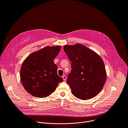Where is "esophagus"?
Returning <instances> with one entry per match:
<instances>
[{
  "label": "esophagus",
  "instance_id": "34e87169",
  "mask_svg": "<svg viewBox=\"0 0 128 128\" xmlns=\"http://www.w3.org/2000/svg\"><path fill=\"white\" fill-rule=\"evenodd\" d=\"M62 78H63L64 81H65V80H66V76H62Z\"/></svg>",
  "mask_w": 128,
  "mask_h": 128
}]
</instances>
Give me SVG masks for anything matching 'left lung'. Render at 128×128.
Here are the masks:
<instances>
[{
  "instance_id": "1",
  "label": "left lung",
  "mask_w": 128,
  "mask_h": 128,
  "mask_svg": "<svg viewBox=\"0 0 128 128\" xmlns=\"http://www.w3.org/2000/svg\"><path fill=\"white\" fill-rule=\"evenodd\" d=\"M63 48L71 62V72L68 76L67 84L72 94L84 100L97 96L106 80L102 58L93 50L80 44L65 45Z\"/></svg>"
}]
</instances>
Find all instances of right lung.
Masks as SVG:
<instances>
[{
    "instance_id": "obj_1",
    "label": "right lung",
    "mask_w": 128,
    "mask_h": 128,
    "mask_svg": "<svg viewBox=\"0 0 128 128\" xmlns=\"http://www.w3.org/2000/svg\"><path fill=\"white\" fill-rule=\"evenodd\" d=\"M60 50L59 46H46L31 54L23 61L20 78L29 94L36 97H46L63 81L58 76L57 66L54 62Z\"/></svg>"
}]
</instances>
